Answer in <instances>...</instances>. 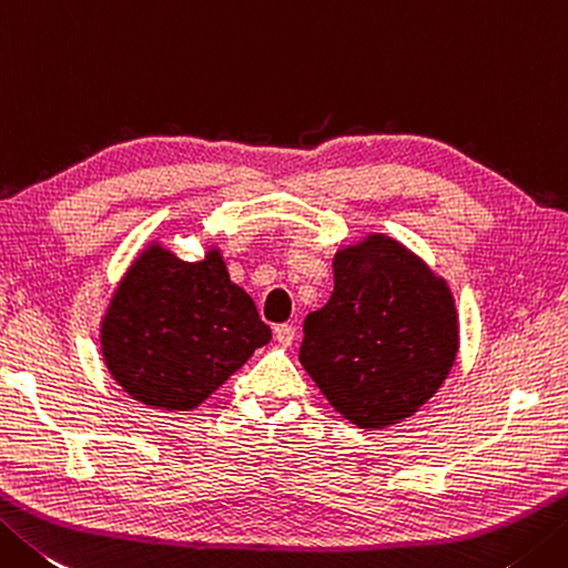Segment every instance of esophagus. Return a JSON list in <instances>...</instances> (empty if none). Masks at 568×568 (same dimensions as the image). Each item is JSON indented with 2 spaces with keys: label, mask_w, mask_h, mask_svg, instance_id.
Returning <instances> with one entry per match:
<instances>
[{
  "label": "esophagus",
  "mask_w": 568,
  "mask_h": 568,
  "mask_svg": "<svg viewBox=\"0 0 568 568\" xmlns=\"http://www.w3.org/2000/svg\"><path fill=\"white\" fill-rule=\"evenodd\" d=\"M273 335H275V339H277V344H283V347H291L293 344V339H295V325H277L275 329H273Z\"/></svg>",
  "instance_id": "1"
}]
</instances>
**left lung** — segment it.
I'll list each match as a JSON object with an SVG mask.
<instances>
[{
	"mask_svg": "<svg viewBox=\"0 0 568 568\" xmlns=\"http://www.w3.org/2000/svg\"><path fill=\"white\" fill-rule=\"evenodd\" d=\"M332 271L327 305L305 317L300 364L349 424H402L458 357V310L446 277L384 233L339 248Z\"/></svg>",
	"mask_w": 568,
	"mask_h": 568,
	"instance_id": "left-lung-1",
	"label": "left lung"
}]
</instances>
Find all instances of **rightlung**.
Instances as JSON below:
<instances>
[{"label":"right lung","mask_w":568,"mask_h":568,"mask_svg":"<svg viewBox=\"0 0 568 568\" xmlns=\"http://www.w3.org/2000/svg\"><path fill=\"white\" fill-rule=\"evenodd\" d=\"M271 342L251 295L231 283L224 255L176 258L152 241L120 277L100 322V352L135 402L192 410Z\"/></svg>","instance_id":"right-lung-1"}]
</instances>
